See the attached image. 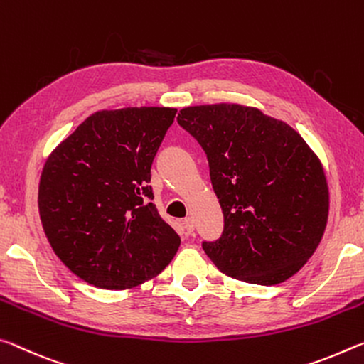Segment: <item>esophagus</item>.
<instances>
[{"label":"esophagus","mask_w":364,"mask_h":364,"mask_svg":"<svg viewBox=\"0 0 364 364\" xmlns=\"http://www.w3.org/2000/svg\"><path fill=\"white\" fill-rule=\"evenodd\" d=\"M182 224H183V229H186L188 234H190V232L195 230V221L192 218H186V219H183Z\"/></svg>","instance_id":"obj_1"}]
</instances>
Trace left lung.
Returning <instances> with one entry per match:
<instances>
[{
    "label": "left lung",
    "instance_id": "obj_1",
    "mask_svg": "<svg viewBox=\"0 0 364 364\" xmlns=\"http://www.w3.org/2000/svg\"><path fill=\"white\" fill-rule=\"evenodd\" d=\"M178 126L203 148L224 214L205 253L225 276L276 285L316 252L329 214L326 174L308 143L289 124L252 106H188Z\"/></svg>",
    "mask_w": 364,
    "mask_h": 364
}]
</instances>
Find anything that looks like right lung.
I'll return each mask as SVG.
<instances>
[{
  "label": "right lung",
  "mask_w": 364,
  "mask_h": 364,
  "mask_svg": "<svg viewBox=\"0 0 364 364\" xmlns=\"http://www.w3.org/2000/svg\"><path fill=\"white\" fill-rule=\"evenodd\" d=\"M176 108L103 109L51 151L38 211L53 252L82 281L124 290L171 263L181 237L151 203V164Z\"/></svg>",
  "instance_id": "right-lung-1"
}]
</instances>
